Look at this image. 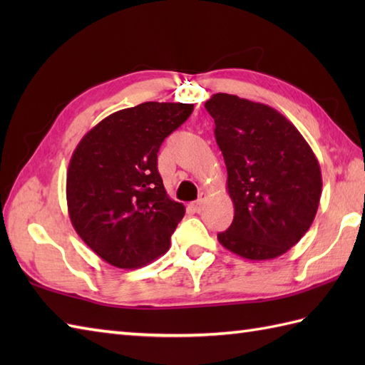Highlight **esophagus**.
<instances>
[{"instance_id": "34e87169", "label": "esophagus", "mask_w": 365, "mask_h": 365, "mask_svg": "<svg viewBox=\"0 0 365 365\" xmlns=\"http://www.w3.org/2000/svg\"><path fill=\"white\" fill-rule=\"evenodd\" d=\"M205 200H207V196L205 195H200V197L196 200V202H192L190 207H191V210L195 212V213H200L204 210V207H205Z\"/></svg>"}]
</instances>
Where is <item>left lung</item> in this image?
I'll use <instances>...</instances> for the list:
<instances>
[{
  "label": "left lung",
  "instance_id": "obj_1",
  "mask_svg": "<svg viewBox=\"0 0 365 365\" xmlns=\"http://www.w3.org/2000/svg\"><path fill=\"white\" fill-rule=\"evenodd\" d=\"M227 168L234 221L220 243L247 260H269L297 245L314 222L322 170L311 145L274 108L230 94L205 102Z\"/></svg>",
  "mask_w": 365,
  "mask_h": 365
}]
</instances>
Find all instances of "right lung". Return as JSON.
<instances>
[{"label":"right lung","instance_id":"obj_1","mask_svg":"<svg viewBox=\"0 0 365 365\" xmlns=\"http://www.w3.org/2000/svg\"><path fill=\"white\" fill-rule=\"evenodd\" d=\"M190 103L145 102L98 122L67 169V207L76 234L113 267H144L169 250L185 207L168 196L160 145L190 118Z\"/></svg>","mask_w":365,"mask_h":365}]
</instances>
